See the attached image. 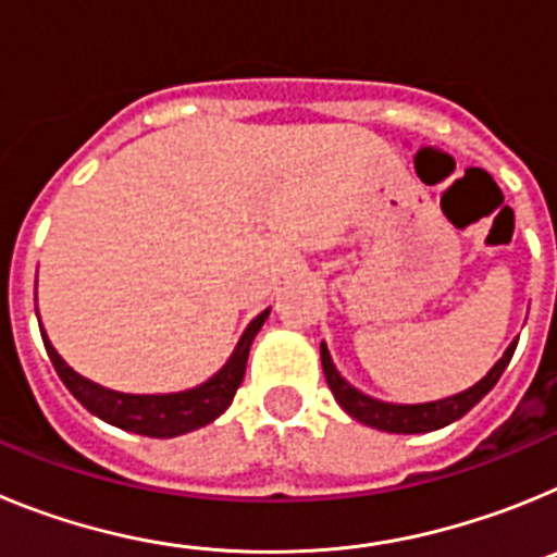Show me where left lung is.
Segmentation results:
<instances>
[{
  "label": "left lung",
  "instance_id": "left-lung-1",
  "mask_svg": "<svg viewBox=\"0 0 557 557\" xmlns=\"http://www.w3.org/2000/svg\"><path fill=\"white\" fill-rule=\"evenodd\" d=\"M516 343H519V339L510 343L508 351L502 354L499 362L488 371V376H482L474 387L457 393V396L441 398V401H430V405H387V401H379V398L359 393L357 387H351L346 379L339 376L332 357H329L326 346H321V362L329 387H332L334 398H337V405L343 407L348 416L362 421V424L373 426V430L396 432V435H416V432L441 430V426L451 424V421L466 416V412H469L471 407L499 382V376L505 373V368H508L510 357H513Z\"/></svg>",
  "mask_w": 557,
  "mask_h": 557
}]
</instances>
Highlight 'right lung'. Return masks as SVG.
Wrapping results in <instances>:
<instances>
[{
    "label": "right lung",
    "mask_w": 557,
    "mask_h": 557,
    "mask_svg": "<svg viewBox=\"0 0 557 557\" xmlns=\"http://www.w3.org/2000/svg\"><path fill=\"white\" fill-rule=\"evenodd\" d=\"M268 314L270 309H264L259 318L250 321V326L245 329L243 339L236 343L234 354L223 366V371L214 373L200 387H191V391L184 393H166V396H131V393H116L95 385V382H88L81 373L72 371L58 357L55 348L49 346L47 334H41V337L61 382L88 412H95L102 421L120 426V430L139 432V435L147 437H175L211 424L214 418L228 410L236 387L243 385L245 379L250 343H253L256 332L262 329V323L268 321Z\"/></svg>",
    "instance_id": "obj_1"
}]
</instances>
